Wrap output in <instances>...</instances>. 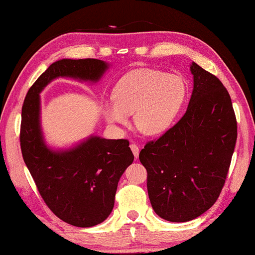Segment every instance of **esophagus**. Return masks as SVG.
Instances as JSON below:
<instances>
[{
    "label": "esophagus",
    "mask_w": 255,
    "mask_h": 255,
    "mask_svg": "<svg viewBox=\"0 0 255 255\" xmlns=\"http://www.w3.org/2000/svg\"><path fill=\"white\" fill-rule=\"evenodd\" d=\"M130 149L132 150V154H133V156H135V158H138V155H139V147H138L135 143H131Z\"/></svg>",
    "instance_id": "obj_1"
}]
</instances>
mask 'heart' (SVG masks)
<instances>
[{
    "label": "heart",
    "mask_w": 255,
    "mask_h": 255,
    "mask_svg": "<svg viewBox=\"0 0 255 255\" xmlns=\"http://www.w3.org/2000/svg\"><path fill=\"white\" fill-rule=\"evenodd\" d=\"M188 86L182 76L153 68H137L115 85L112 99L103 102V115L112 125H127L133 114L137 129L155 136L170 128L182 109Z\"/></svg>",
    "instance_id": "obj_1"
}]
</instances>
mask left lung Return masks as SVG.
<instances>
[{
  "label": "left lung",
  "instance_id": "1",
  "mask_svg": "<svg viewBox=\"0 0 255 255\" xmlns=\"http://www.w3.org/2000/svg\"><path fill=\"white\" fill-rule=\"evenodd\" d=\"M190 71L193 90L184 116L139 153L153 209L172 223L199 217L218 199L237 138L225 86L195 62Z\"/></svg>",
  "mask_w": 255,
  "mask_h": 255
}]
</instances>
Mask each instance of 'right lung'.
Returning a JSON list of instances; mask_svg holds the SVG:
<instances>
[{"label":"right lung","mask_w":255,"mask_h":255,"mask_svg":"<svg viewBox=\"0 0 255 255\" xmlns=\"http://www.w3.org/2000/svg\"><path fill=\"white\" fill-rule=\"evenodd\" d=\"M109 68L100 59L64 58L51 64L29 89L21 115L23 161L49 209L67 224L92 227L111 214L118 182L133 161L127 139L91 135L66 149L46 144L40 93L57 77L97 83Z\"/></svg>","instance_id":"obj_1"}]
</instances>
